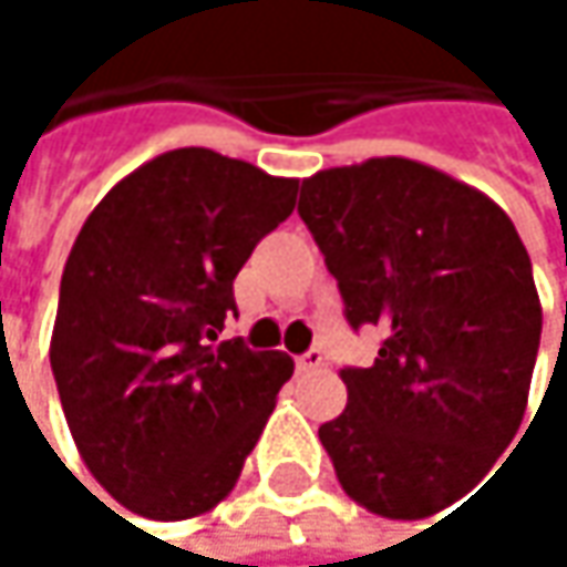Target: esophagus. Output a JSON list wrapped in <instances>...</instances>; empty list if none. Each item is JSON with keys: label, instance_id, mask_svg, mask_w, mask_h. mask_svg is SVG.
I'll use <instances>...</instances> for the list:
<instances>
[{"label": "esophagus", "instance_id": "esophagus-1", "mask_svg": "<svg viewBox=\"0 0 567 567\" xmlns=\"http://www.w3.org/2000/svg\"><path fill=\"white\" fill-rule=\"evenodd\" d=\"M295 364H298V371H305V374H308V371H318V368L324 364V354H321L318 348H311V351H305Z\"/></svg>", "mask_w": 567, "mask_h": 567}]
</instances>
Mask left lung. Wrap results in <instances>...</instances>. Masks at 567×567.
<instances>
[{
	"label": "left lung",
	"instance_id": "obj_1",
	"mask_svg": "<svg viewBox=\"0 0 567 567\" xmlns=\"http://www.w3.org/2000/svg\"><path fill=\"white\" fill-rule=\"evenodd\" d=\"M298 216L351 328L378 324L371 368L318 426L341 489L384 518L466 496L525 416L542 338L528 252L499 203L450 173L371 157L301 179Z\"/></svg>",
	"mask_w": 567,
	"mask_h": 567
}]
</instances>
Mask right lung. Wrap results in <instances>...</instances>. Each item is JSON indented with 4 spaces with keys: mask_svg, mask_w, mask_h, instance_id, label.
<instances>
[{
    "mask_svg": "<svg viewBox=\"0 0 567 567\" xmlns=\"http://www.w3.org/2000/svg\"><path fill=\"white\" fill-rule=\"evenodd\" d=\"M298 179L206 147L127 173L84 219L58 291L52 374L91 476L144 518L216 509L295 361L219 341L233 279Z\"/></svg>",
    "mask_w": 567,
    "mask_h": 567,
    "instance_id": "right-lung-1",
    "label": "right lung"
}]
</instances>
